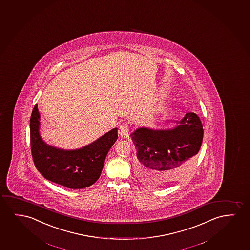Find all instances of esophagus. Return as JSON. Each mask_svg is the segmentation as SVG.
<instances>
[{
  "label": "esophagus",
  "instance_id": "34e87169",
  "mask_svg": "<svg viewBox=\"0 0 250 250\" xmlns=\"http://www.w3.org/2000/svg\"><path fill=\"white\" fill-rule=\"evenodd\" d=\"M130 133V128L127 124L121 125L119 130V134L121 137H128Z\"/></svg>",
  "mask_w": 250,
  "mask_h": 250
}]
</instances>
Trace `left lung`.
<instances>
[{
    "mask_svg": "<svg viewBox=\"0 0 250 250\" xmlns=\"http://www.w3.org/2000/svg\"><path fill=\"white\" fill-rule=\"evenodd\" d=\"M168 129L142 126L134 130L136 174L144 185L156 188L179 181L191 170L202 146L203 126L195 113H187Z\"/></svg>",
    "mask_w": 250,
    "mask_h": 250,
    "instance_id": "obj_1",
    "label": "left lung"
}]
</instances>
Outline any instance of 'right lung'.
<instances>
[{
	"mask_svg": "<svg viewBox=\"0 0 250 250\" xmlns=\"http://www.w3.org/2000/svg\"><path fill=\"white\" fill-rule=\"evenodd\" d=\"M41 116L36 104L30 120L31 154L38 171L47 180L69 188H83L100 178L106 154L118 139V128L90 144L65 149L47 144L40 134Z\"/></svg>",
	"mask_w": 250,
	"mask_h": 250,
	"instance_id": "right-lung-1",
	"label": "right lung"
}]
</instances>
